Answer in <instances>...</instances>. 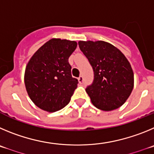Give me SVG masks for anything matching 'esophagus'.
Listing matches in <instances>:
<instances>
[{
  "mask_svg": "<svg viewBox=\"0 0 154 154\" xmlns=\"http://www.w3.org/2000/svg\"><path fill=\"white\" fill-rule=\"evenodd\" d=\"M78 81L80 84H82L83 81H84V77H83V76H80V77H78Z\"/></svg>",
  "mask_w": 154,
  "mask_h": 154,
  "instance_id": "esophagus-1",
  "label": "esophagus"
}]
</instances>
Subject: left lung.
I'll return each mask as SVG.
<instances>
[{"mask_svg":"<svg viewBox=\"0 0 154 154\" xmlns=\"http://www.w3.org/2000/svg\"><path fill=\"white\" fill-rule=\"evenodd\" d=\"M78 44L94 70V82L86 89L93 104L104 111L121 106L131 95L134 83L127 57L116 47L103 41H80Z\"/></svg>","mask_w":154,"mask_h":154,"instance_id":"1","label":"left lung"}]
</instances>
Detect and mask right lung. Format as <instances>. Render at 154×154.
<instances>
[{"mask_svg": "<svg viewBox=\"0 0 154 154\" xmlns=\"http://www.w3.org/2000/svg\"><path fill=\"white\" fill-rule=\"evenodd\" d=\"M76 41L52 38L34 54L26 66L24 84L34 104L48 112L61 110L69 103L78 80L71 76L69 57Z\"/></svg>", "mask_w": 154, "mask_h": 154, "instance_id": "add662e5", "label": "right lung"}]
</instances>
